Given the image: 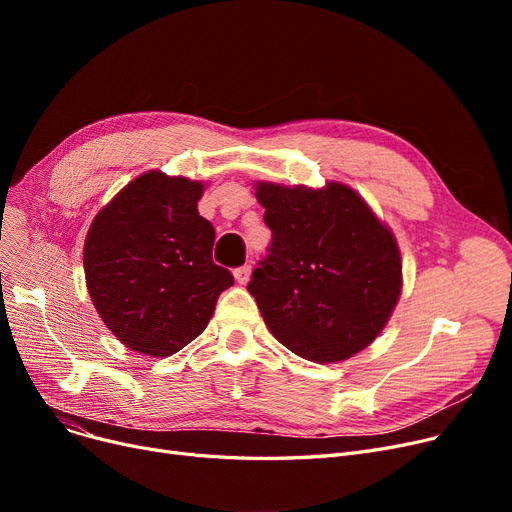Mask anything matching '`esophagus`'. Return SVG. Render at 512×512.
I'll use <instances>...</instances> for the list:
<instances>
[{
    "label": "esophagus",
    "mask_w": 512,
    "mask_h": 512,
    "mask_svg": "<svg viewBox=\"0 0 512 512\" xmlns=\"http://www.w3.org/2000/svg\"><path fill=\"white\" fill-rule=\"evenodd\" d=\"M249 276H251V265H240L234 270V278L238 284H247L249 282Z\"/></svg>",
    "instance_id": "34e87169"
}]
</instances>
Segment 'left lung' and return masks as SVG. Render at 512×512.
Returning a JSON list of instances; mask_svg holds the SVG:
<instances>
[{
  "instance_id": "8db88e82",
  "label": "left lung",
  "mask_w": 512,
  "mask_h": 512,
  "mask_svg": "<svg viewBox=\"0 0 512 512\" xmlns=\"http://www.w3.org/2000/svg\"><path fill=\"white\" fill-rule=\"evenodd\" d=\"M255 195L272 242L247 288L267 328L294 355L317 363L363 351L400 297L392 232L338 182L321 191L261 182Z\"/></svg>"
}]
</instances>
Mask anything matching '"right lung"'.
<instances>
[{"label": "right lung", "mask_w": 512, "mask_h": 512, "mask_svg": "<svg viewBox=\"0 0 512 512\" xmlns=\"http://www.w3.org/2000/svg\"><path fill=\"white\" fill-rule=\"evenodd\" d=\"M203 184L147 172L126 184L91 224L85 276L91 301L118 340L168 357L195 340L234 284L215 265V230L197 211Z\"/></svg>", "instance_id": "obj_1"}]
</instances>
